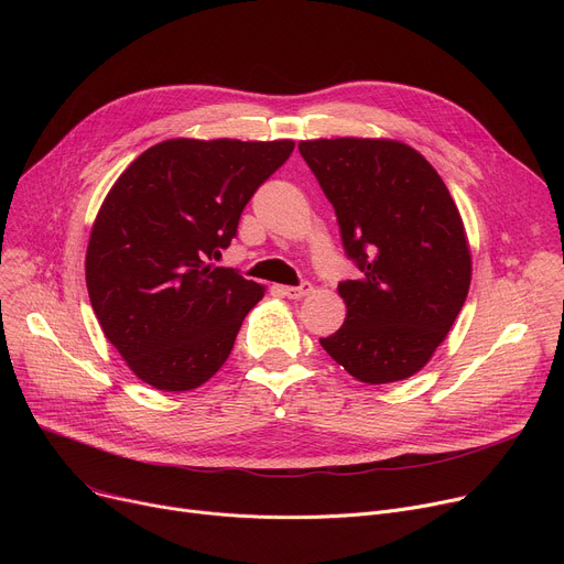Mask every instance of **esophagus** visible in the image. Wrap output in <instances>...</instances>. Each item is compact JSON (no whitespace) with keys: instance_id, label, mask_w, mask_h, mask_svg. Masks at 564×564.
Wrapping results in <instances>:
<instances>
[{"instance_id":"1","label":"esophagus","mask_w":564,"mask_h":564,"mask_svg":"<svg viewBox=\"0 0 564 564\" xmlns=\"http://www.w3.org/2000/svg\"><path fill=\"white\" fill-rule=\"evenodd\" d=\"M281 292L285 294L288 300H304V297H308V294L313 292V285H311V283H302V285H285V288H281Z\"/></svg>"}]
</instances>
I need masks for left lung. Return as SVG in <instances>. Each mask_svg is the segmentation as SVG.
I'll use <instances>...</instances> for the list:
<instances>
[{
	"instance_id": "left-lung-1",
	"label": "left lung",
	"mask_w": 564,
	"mask_h": 564,
	"mask_svg": "<svg viewBox=\"0 0 564 564\" xmlns=\"http://www.w3.org/2000/svg\"><path fill=\"white\" fill-rule=\"evenodd\" d=\"M300 153L361 270L338 285L347 315L319 345L370 387L416 375L446 340L470 285L468 237L446 183L398 139H308Z\"/></svg>"
}]
</instances>
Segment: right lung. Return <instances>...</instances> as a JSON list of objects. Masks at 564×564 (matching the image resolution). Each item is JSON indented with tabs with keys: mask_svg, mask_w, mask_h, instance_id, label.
Instances as JSON below:
<instances>
[{
	"mask_svg": "<svg viewBox=\"0 0 564 564\" xmlns=\"http://www.w3.org/2000/svg\"><path fill=\"white\" fill-rule=\"evenodd\" d=\"M292 139L175 137L111 185L86 247V288L105 338L158 391L198 389L228 359L264 285L215 258Z\"/></svg>",
	"mask_w": 564,
	"mask_h": 564,
	"instance_id": "obj_1",
	"label": "right lung"
}]
</instances>
